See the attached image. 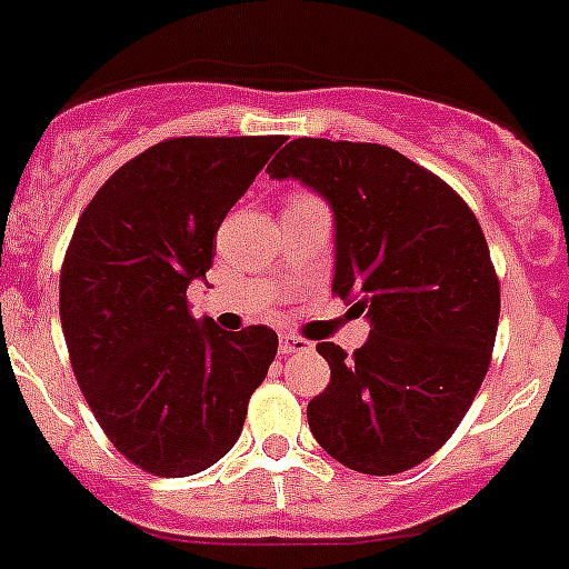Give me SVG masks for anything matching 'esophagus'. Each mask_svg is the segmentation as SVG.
I'll return each mask as SVG.
<instances>
[{"mask_svg":"<svg viewBox=\"0 0 569 569\" xmlns=\"http://www.w3.org/2000/svg\"><path fill=\"white\" fill-rule=\"evenodd\" d=\"M309 339L295 337V333H280V353H283V357H291V353H309Z\"/></svg>","mask_w":569,"mask_h":569,"instance_id":"obj_1","label":"esophagus"}]
</instances>
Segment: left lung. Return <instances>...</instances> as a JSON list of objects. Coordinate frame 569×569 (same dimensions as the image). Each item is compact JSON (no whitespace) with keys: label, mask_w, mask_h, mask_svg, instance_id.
<instances>
[{"label":"left lung","mask_w":569,"mask_h":569,"mask_svg":"<svg viewBox=\"0 0 569 569\" xmlns=\"http://www.w3.org/2000/svg\"><path fill=\"white\" fill-rule=\"evenodd\" d=\"M267 173L331 204V289L370 320L353 357L317 345L331 365L306 410L317 443L362 475L423 463L469 412L500 322V283L475 212L443 179L379 142L297 137Z\"/></svg>","instance_id":"8db88e82"}]
</instances>
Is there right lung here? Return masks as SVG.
Instances as JSON below:
<instances>
[{
  "instance_id": "right-lung-1",
  "label": "right lung",
  "mask_w": 569,
  "mask_h": 569,
  "mask_svg": "<svg viewBox=\"0 0 569 569\" xmlns=\"http://www.w3.org/2000/svg\"><path fill=\"white\" fill-rule=\"evenodd\" d=\"M283 137H173L126 162L78 219L61 328L87 405L148 475L188 477L236 446L278 333L193 320L216 232Z\"/></svg>"
}]
</instances>
